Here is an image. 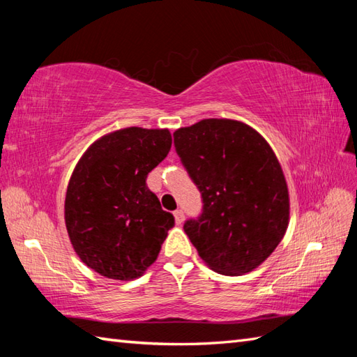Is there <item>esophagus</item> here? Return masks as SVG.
<instances>
[{
    "label": "esophagus",
    "instance_id": "obj_1",
    "mask_svg": "<svg viewBox=\"0 0 357 357\" xmlns=\"http://www.w3.org/2000/svg\"><path fill=\"white\" fill-rule=\"evenodd\" d=\"M173 215H174V221H176V224H183L184 222L185 216H184V211L183 210H179V208L174 210Z\"/></svg>",
    "mask_w": 357,
    "mask_h": 357
}]
</instances>
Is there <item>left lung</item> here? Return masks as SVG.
Returning <instances> with one entry per match:
<instances>
[{"label":"left lung","instance_id":"1","mask_svg":"<svg viewBox=\"0 0 357 357\" xmlns=\"http://www.w3.org/2000/svg\"><path fill=\"white\" fill-rule=\"evenodd\" d=\"M202 196L184 231L208 267L225 276L255 270L282 241L290 216L284 172L268 142L233 119H202L173 133Z\"/></svg>","mask_w":357,"mask_h":357}]
</instances>
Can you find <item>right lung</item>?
<instances>
[{"label": "right lung", "mask_w": 357, "mask_h": 357, "mask_svg": "<svg viewBox=\"0 0 357 357\" xmlns=\"http://www.w3.org/2000/svg\"><path fill=\"white\" fill-rule=\"evenodd\" d=\"M170 147L167 128L127 127L95 141L75 167L67 233L79 259L101 276L132 280L156 261L174 218L146 179Z\"/></svg>", "instance_id": "1"}]
</instances>
